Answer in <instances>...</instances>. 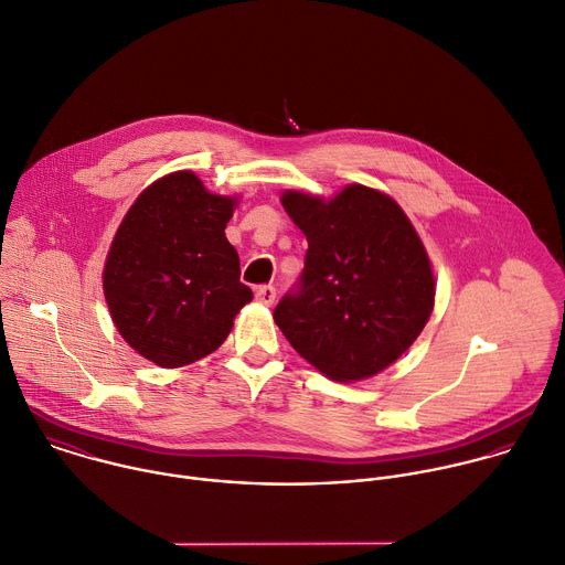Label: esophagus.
Here are the masks:
<instances>
[{
  "label": "esophagus",
  "instance_id": "obj_1",
  "mask_svg": "<svg viewBox=\"0 0 565 565\" xmlns=\"http://www.w3.org/2000/svg\"><path fill=\"white\" fill-rule=\"evenodd\" d=\"M275 297H277V290L273 286H259L255 290V299L264 306H273L275 303Z\"/></svg>",
  "mask_w": 565,
  "mask_h": 565
}]
</instances>
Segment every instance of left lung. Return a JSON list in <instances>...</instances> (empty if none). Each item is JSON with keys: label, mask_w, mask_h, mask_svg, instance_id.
<instances>
[{"label": "left lung", "mask_w": 565, "mask_h": 565, "mask_svg": "<svg viewBox=\"0 0 565 565\" xmlns=\"http://www.w3.org/2000/svg\"><path fill=\"white\" fill-rule=\"evenodd\" d=\"M281 204L308 239L295 290L273 317L323 376L352 383L390 367L434 310L429 255L385 193L348 184L332 200L286 191Z\"/></svg>", "instance_id": "8db88e82"}]
</instances>
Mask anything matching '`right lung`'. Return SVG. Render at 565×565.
<instances>
[{
  "label": "right lung",
  "mask_w": 565,
  "mask_h": 565,
  "mask_svg": "<svg viewBox=\"0 0 565 565\" xmlns=\"http://www.w3.org/2000/svg\"><path fill=\"white\" fill-rule=\"evenodd\" d=\"M237 200L209 193L193 171L149 184L107 253L103 292L120 337L160 367L215 352L253 299L224 235Z\"/></svg>",
  "instance_id": "1"
}]
</instances>
